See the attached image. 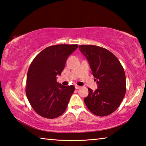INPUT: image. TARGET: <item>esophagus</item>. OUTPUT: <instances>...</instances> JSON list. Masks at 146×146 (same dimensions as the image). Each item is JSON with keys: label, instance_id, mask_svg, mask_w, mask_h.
<instances>
[{"label": "esophagus", "instance_id": "esophagus-1", "mask_svg": "<svg viewBox=\"0 0 146 146\" xmlns=\"http://www.w3.org/2000/svg\"><path fill=\"white\" fill-rule=\"evenodd\" d=\"M81 87L80 86H75V89L76 90H78V89H80Z\"/></svg>", "mask_w": 146, "mask_h": 146}]
</instances>
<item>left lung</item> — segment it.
Listing matches in <instances>:
<instances>
[{"mask_svg": "<svg viewBox=\"0 0 146 146\" xmlns=\"http://www.w3.org/2000/svg\"><path fill=\"white\" fill-rule=\"evenodd\" d=\"M79 49L88 59L98 89L88 88L89 95L84 101L94 115L104 117L118 108L126 91L124 70L113 54L102 47L80 45Z\"/></svg>", "mask_w": 146, "mask_h": 146, "instance_id": "1", "label": "left lung"}]
</instances>
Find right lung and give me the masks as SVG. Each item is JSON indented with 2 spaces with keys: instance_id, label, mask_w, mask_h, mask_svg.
Listing matches in <instances>:
<instances>
[{
  "instance_id": "right-lung-1",
  "label": "right lung",
  "mask_w": 146,
  "mask_h": 146,
  "mask_svg": "<svg viewBox=\"0 0 146 146\" xmlns=\"http://www.w3.org/2000/svg\"><path fill=\"white\" fill-rule=\"evenodd\" d=\"M77 44L49 46L38 53L30 64L27 75L26 93L35 111L46 118H55L67 108L75 86L56 82L66 60Z\"/></svg>"
}]
</instances>
